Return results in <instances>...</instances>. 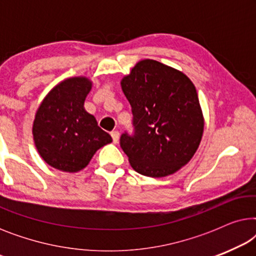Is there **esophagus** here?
Returning a JSON list of instances; mask_svg holds the SVG:
<instances>
[{
  "mask_svg": "<svg viewBox=\"0 0 256 256\" xmlns=\"http://www.w3.org/2000/svg\"><path fill=\"white\" fill-rule=\"evenodd\" d=\"M110 136H112V138H113V142L116 144V143L118 142V138H120V134H118V132H112Z\"/></svg>",
  "mask_w": 256,
  "mask_h": 256,
  "instance_id": "esophagus-1",
  "label": "esophagus"
}]
</instances>
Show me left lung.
Returning a JSON list of instances; mask_svg holds the SVG:
<instances>
[{
	"mask_svg": "<svg viewBox=\"0 0 256 256\" xmlns=\"http://www.w3.org/2000/svg\"><path fill=\"white\" fill-rule=\"evenodd\" d=\"M135 134L120 146L136 172L160 178L190 162L200 144L204 116L194 82L183 72L143 59L121 80Z\"/></svg>",
	"mask_w": 256,
	"mask_h": 256,
	"instance_id": "1",
	"label": "left lung"
}]
</instances>
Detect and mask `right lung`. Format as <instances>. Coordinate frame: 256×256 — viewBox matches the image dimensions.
<instances>
[{
	"mask_svg": "<svg viewBox=\"0 0 256 256\" xmlns=\"http://www.w3.org/2000/svg\"><path fill=\"white\" fill-rule=\"evenodd\" d=\"M92 90L86 76L62 80L46 94L32 124L34 146L42 158L54 169L78 172L87 166L101 146L112 142L84 102Z\"/></svg>",
	"mask_w": 256,
	"mask_h": 256,
	"instance_id": "1",
	"label": "right lung"
}]
</instances>
